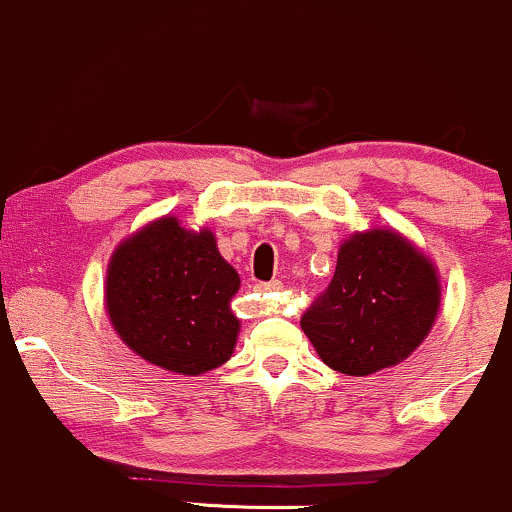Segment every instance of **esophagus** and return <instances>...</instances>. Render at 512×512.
Wrapping results in <instances>:
<instances>
[{
    "label": "esophagus",
    "mask_w": 512,
    "mask_h": 512,
    "mask_svg": "<svg viewBox=\"0 0 512 512\" xmlns=\"http://www.w3.org/2000/svg\"><path fill=\"white\" fill-rule=\"evenodd\" d=\"M256 290L258 292H280L283 290V283H280V280H273V283H258Z\"/></svg>",
    "instance_id": "obj_1"
}]
</instances>
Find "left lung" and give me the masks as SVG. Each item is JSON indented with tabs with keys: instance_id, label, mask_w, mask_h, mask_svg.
<instances>
[{
	"instance_id": "1",
	"label": "left lung",
	"mask_w": 512,
	"mask_h": 512,
	"mask_svg": "<svg viewBox=\"0 0 512 512\" xmlns=\"http://www.w3.org/2000/svg\"><path fill=\"white\" fill-rule=\"evenodd\" d=\"M440 300L435 263L396 229L375 227L343 241L329 290L300 324L331 370L367 377L426 341Z\"/></svg>"
}]
</instances>
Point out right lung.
<instances>
[{
  "label": "right lung",
  "instance_id": "add662e5",
  "mask_svg": "<svg viewBox=\"0 0 512 512\" xmlns=\"http://www.w3.org/2000/svg\"><path fill=\"white\" fill-rule=\"evenodd\" d=\"M239 285L208 227L188 229L164 215L116 246L103 300L132 353L198 377L232 358L241 324L229 302Z\"/></svg>",
  "mask_w": 512,
  "mask_h": 512
}]
</instances>
